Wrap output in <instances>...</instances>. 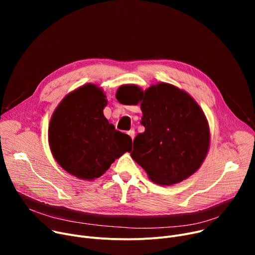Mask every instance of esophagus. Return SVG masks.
I'll return each instance as SVG.
<instances>
[{"label":"esophagus","instance_id":"1","mask_svg":"<svg viewBox=\"0 0 255 255\" xmlns=\"http://www.w3.org/2000/svg\"><path fill=\"white\" fill-rule=\"evenodd\" d=\"M128 135L133 139V138H134V135H135V131H134V129H131V130H129L128 132Z\"/></svg>","mask_w":255,"mask_h":255}]
</instances>
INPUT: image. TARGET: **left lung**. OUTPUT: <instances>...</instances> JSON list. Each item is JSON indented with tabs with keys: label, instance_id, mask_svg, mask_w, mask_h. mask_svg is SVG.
<instances>
[{
	"label": "left lung",
	"instance_id": "1",
	"mask_svg": "<svg viewBox=\"0 0 255 255\" xmlns=\"http://www.w3.org/2000/svg\"><path fill=\"white\" fill-rule=\"evenodd\" d=\"M131 89L136 104L140 102L144 126V132L133 140V160L160 185L190 177L202 165L210 144L203 111L186 92L168 84H158L144 92L137 87Z\"/></svg>",
	"mask_w": 255,
	"mask_h": 255
}]
</instances>
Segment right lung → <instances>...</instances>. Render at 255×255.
<instances>
[{"mask_svg":"<svg viewBox=\"0 0 255 255\" xmlns=\"http://www.w3.org/2000/svg\"><path fill=\"white\" fill-rule=\"evenodd\" d=\"M106 103L102 90L89 84L67 95L51 117V153L66 171L79 179L99 178L131 150V137L104 117Z\"/></svg>","mask_w":255,"mask_h":255,"instance_id":"add662e5","label":"right lung"}]
</instances>
